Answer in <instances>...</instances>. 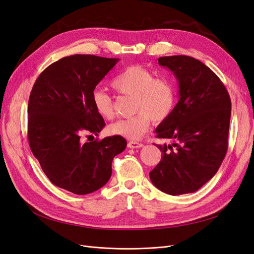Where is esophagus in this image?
Segmentation results:
<instances>
[{
    "instance_id": "1",
    "label": "esophagus",
    "mask_w": 254,
    "mask_h": 254,
    "mask_svg": "<svg viewBox=\"0 0 254 254\" xmlns=\"http://www.w3.org/2000/svg\"><path fill=\"white\" fill-rule=\"evenodd\" d=\"M143 144L142 143H139V142H136V141H130V142H128V147L129 148H141V147H143Z\"/></svg>"
}]
</instances>
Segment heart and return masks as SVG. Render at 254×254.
Returning a JSON list of instances; mask_svg holds the SVG:
<instances>
[{
    "label": "heart",
    "instance_id": "1",
    "mask_svg": "<svg viewBox=\"0 0 254 254\" xmlns=\"http://www.w3.org/2000/svg\"><path fill=\"white\" fill-rule=\"evenodd\" d=\"M120 94L134 98L132 105L133 117L122 119L109 126V132L130 140H139L147 131L150 121L164 122L172 114L176 105V88L172 81L156 78L148 68L142 65H130L124 68L111 82ZM92 104L102 118L109 120L113 117L112 97L102 90L92 93Z\"/></svg>",
    "mask_w": 254,
    "mask_h": 254
}]
</instances>
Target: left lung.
<instances>
[{"label":"left lung","instance_id":"obj_1","mask_svg":"<svg viewBox=\"0 0 254 254\" xmlns=\"http://www.w3.org/2000/svg\"><path fill=\"white\" fill-rule=\"evenodd\" d=\"M159 65L178 81L179 101L156 128L162 159L149 173L153 186L168 195L194 193L217 173L228 148L231 101L224 83L201 61L166 56Z\"/></svg>","mask_w":254,"mask_h":254}]
</instances>
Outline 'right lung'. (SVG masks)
<instances>
[{"instance_id":"add662e5","label":"right lung","mask_w":254,"mask_h":254,"mask_svg":"<svg viewBox=\"0 0 254 254\" xmlns=\"http://www.w3.org/2000/svg\"><path fill=\"white\" fill-rule=\"evenodd\" d=\"M119 60L78 54L64 57L45 68L30 92V149L50 181L76 195L104 187L113 158L127 146L121 135L86 143L80 139L87 133L98 135L105 127L92 93Z\"/></svg>"}]
</instances>
